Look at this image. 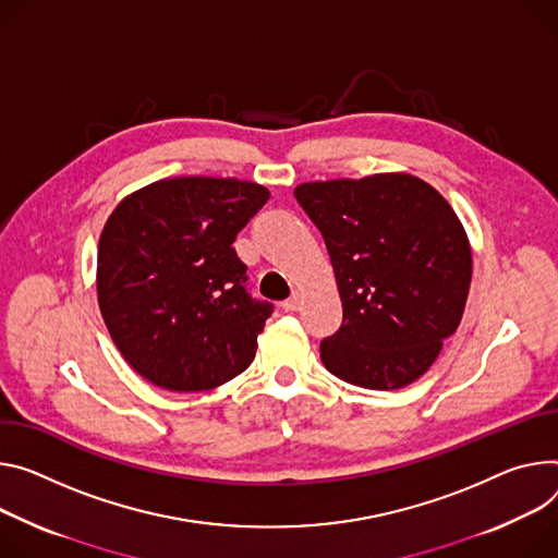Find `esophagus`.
Wrapping results in <instances>:
<instances>
[{"label":"esophagus","instance_id":"esophagus-1","mask_svg":"<svg viewBox=\"0 0 558 558\" xmlns=\"http://www.w3.org/2000/svg\"><path fill=\"white\" fill-rule=\"evenodd\" d=\"M282 310L284 312H298L300 310V293H291V298H287L284 302H282Z\"/></svg>","mask_w":558,"mask_h":558}]
</instances>
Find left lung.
I'll use <instances>...</instances> for the list:
<instances>
[{"label": "left lung", "mask_w": 558, "mask_h": 558, "mask_svg": "<svg viewBox=\"0 0 558 558\" xmlns=\"http://www.w3.org/2000/svg\"><path fill=\"white\" fill-rule=\"evenodd\" d=\"M298 205L325 238L342 325L320 342L325 367L365 389L421 378L459 327L472 280L461 220L408 173L307 182Z\"/></svg>", "instance_id": "left-lung-1"}]
</instances>
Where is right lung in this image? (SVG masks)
Listing matches in <instances>:
<instances>
[{
	"mask_svg": "<svg viewBox=\"0 0 558 558\" xmlns=\"http://www.w3.org/2000/svg\"><path fill=\"white\" fill-rule=\"evenodd\" d=\"M269 191L233 178H169L124 197L99 238L97 300L148 383L205 391L242 374L274 305L231 246Z\"/></svg>",
	"mask_w": 558,
	"mask_h": 558,
	"instance_id": "obj_1",
	"label": "right lung"
}]
</instances>
